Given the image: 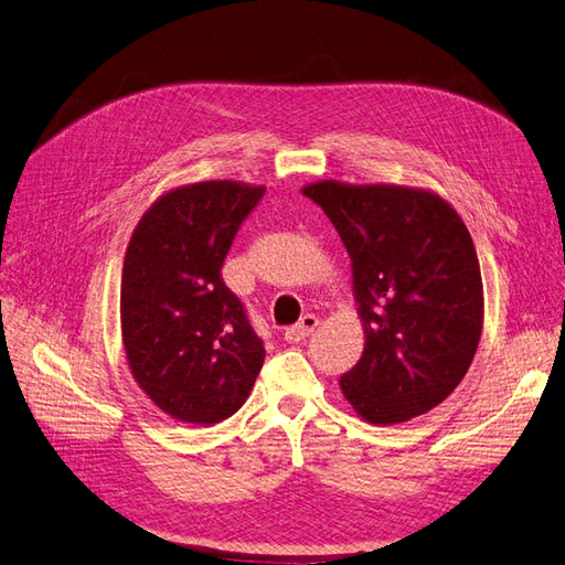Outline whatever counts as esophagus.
Here are the masks:
<instances>
[{
  "instance_id": "1",
  "label": "esophagus",
  "mask_w": 565,
  "mask_h": 565,
  "mask_svg": "<svg viewBox=\"0 0 565 565\" xmlns=\"http://www.w3.org/2000/svg\"><path fill=\"white\" fill-rule=\"evenodd\" d=\"M316 328H318V318L313 313H307V316H301L299 323H295L292 328L285 330V340L287 342H301V340H307Z\"/></svg>"
}]
</instances>
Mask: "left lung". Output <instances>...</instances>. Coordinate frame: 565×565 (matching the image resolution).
Returning a JSON list of instances; mask_svg holds the SVG:
<instances>
[{
  "label": "left lung",
  "instance_id": "1",
  "mask_svg": "<svg viewBox=\"0 0 565 565\" xmlns=\"http://www.w3.org/2000/svg\"><path fill=\"white\" fill-rule=\"evenodd\" d=\"M301 192L352 258L365 347L340 377L344 399L373 425L435 408L459 387L482 332V278L466 223L418 188L320 180Z\"/></svg>",
  "mask_w": 565,
  "mask_h": 565
}]
</instances>
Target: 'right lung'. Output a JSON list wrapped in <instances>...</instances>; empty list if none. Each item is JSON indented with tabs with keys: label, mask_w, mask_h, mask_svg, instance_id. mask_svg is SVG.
<instances>
[{
	"label": "right lung",
	"mask_w": 565,
	"mask_h": 565,
	"mask_svg": "<svg viewBox=\"0 0 565 565\" xmlns=\"http://www.w3.org/2000/svg\"><path fill=\"white\" fill-rule=\"evenodd\" d=\"M266 188L182 185L147 209L120 278V332L135 383L163 414L213 425L247 402L266 349L221 278L233 239Z\"/></svg>",
	"instance_id": "obj_1"
}]
</instances>
